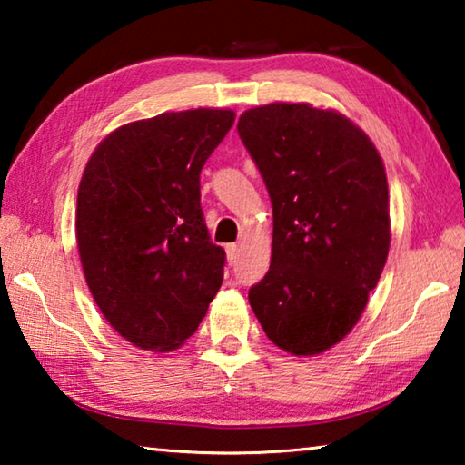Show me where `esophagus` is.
<instances>
[{
	"label": "esophagus",
	"mask_w": 465,
	"mask_h": 465,
	"mask_svg": "<svg viewBox=\"0 0 465 465\" xmlns=\"http://www.w3.org/2000/svg\"><path fill=\"white\" fill-rule=\"evenodd\" d=\"M225 252H227V262H230V264L238 262V256H240V246H238V243H227Z\"/></svg>",
	"instance_id": "34e87169"
}]
</instances>
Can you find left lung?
I'll return each instance as SVG.
<instances>
[{"mask_svg": "<svg viewBox=\"0 0 465 465\" xmlns=\"http://www.w3.org/2000/svg\"><path fill=\"white\" fill-rule=\"evenodd\" d=\"M238 135L272 203V256L248 291L266 336L318 355L351 332L390 250L380 153L342 114L310 104L246 110Z\"/></svg>", "mask_w": 465, "mask_h": 465, "instance_id": "1", "label": "left lung"}]
</instances>
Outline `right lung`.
Returning <instances> with one entry per match:
<instances>
[{
    "label": "right lung",
    "mask_w": 465,
    "mask_h": 465,
    "mask_svg": "<svg viewBox=\"0 0 465 465\" xmlns=\"http://www.w3.org/2000/svg\"><path fill=\"white\" fill-rule=\"evenodd\" d=\"M233 121L232 110L196 108L124 124L84 170L75 235L85 281L108 324L145 351L193 336L223 282L201 170Z\"/></svg>",
    "instance_id": "right-lung-1"
}]
</instances>
